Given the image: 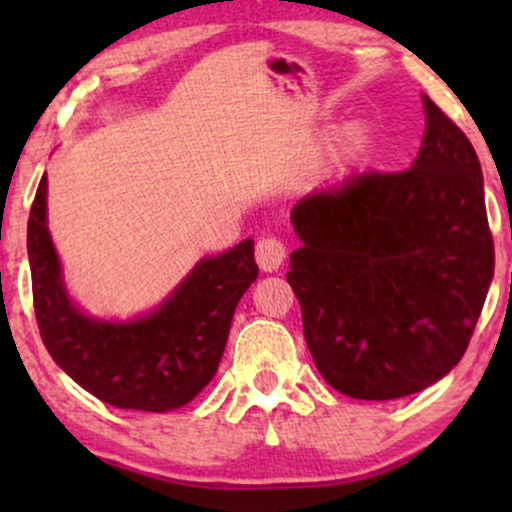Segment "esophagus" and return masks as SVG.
Wrapping results in <instances>:
<instances>
[{
  "mask_svg": "<svg viewBox=\"0 0 512 512\" xmlns=\"http://www.w3.org/2000/svg\"><path fill=\"white\" fill-rule=\"evenodd\" d=\"M255 257H257V264H260L262 272H276V269H279L286 260V248L279 238L264 236L257 240Z\"/></svg>",
  "mask_w": 512,
  "mask_h": 512,
  "instance_id": "esophagus-1",
  "label": "esophagus"
}]
</instances>
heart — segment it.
Returning <instances> with one entry per match:
<instances>
[{"instance_id": "heart-1", "label": "heart", "mask_w": 512, "mask_h": 512, "mask_svg": "<svg viewBox=\"0 0 512 512\" xmlns=\"http://www.w3.org/2000/svg\"><path fill=\"white\" fill-rule=\"evenodd\" d=\"M363 149H366V139H363L361 134H351L349 142L344 146V158L346 161H356V158L363 154Z\"/></svg>"}]
</instances>
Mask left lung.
I'll return each instance as SVG.
<instances>
[{
	"instance_id": "1",
	"label": "left lung",
	"mask_w": 512,
	"mask_h": 512,
	"mask_svg": "<svg viewBox=\"0 0 512 512\" xmlns=\"http://www.w3.org/2000/svg\"><path fill=\"white\" fill-rule=\"evenodd\" d=\"M414 166L349 175L291 211L303 248L286 274L322 378L346 397L397 399L457 366L493 279L477 151L424 96Z\"/></svg>"
}]
</instances>
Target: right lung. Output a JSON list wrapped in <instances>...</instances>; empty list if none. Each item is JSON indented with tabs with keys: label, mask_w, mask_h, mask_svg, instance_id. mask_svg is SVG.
<instances>
[{
	"label": "right lung",
	"mask_w": 512,
	"mask_h": 512,
	"mask_svg": "<svg viewBox=\"0 0 512 512\" xmlns=\"http://www.w3.org/2000/svg\"><path fill=\"white\" fill-rule=\"evenodd\" d=\"M45 197L43 175L28 216V262L35 320L57 366L120 409L168 411L192 402L214 378L236 305L260 274L252 238L199 262L156 313L113 325L81 315L64 293Z\"/></svg>",
	"instance_id": "1"
}]
</instances>
